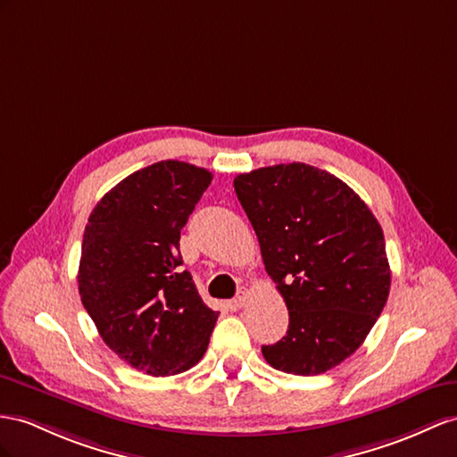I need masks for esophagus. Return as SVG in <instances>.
Returning a JSON list of instances; mask_svg holds the SVG:
<instances>
[{"mask_svg":"<svg viewBox=\"0 0 457 457\" xmlns=\"http://www.w3.org/2000/svg\"><path fill=\"white\" fill-rule=\"evenodd\" d=\"M247 299H249V295H247V291H239V294L231 299V305L236 307V309H241L245 303H247Z\"/></svg>","mask_w":457,"mask_h":457,"instance_id":"1","label":"esophagus"}]
</instances>
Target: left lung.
<instances>
[{
	"mask_svg": "<svg viewBox=\"0 0 457 457\" xmlns=\"http://www.w3.org/2000/svg\"><path fill=\"white\" fill-rule=\"evenodd\" d=\"M262 261L289 311V328L262 345L270 367L312 377L365 342L390 294L378 220L336 175L278 163L233 179Z\"/></svg>",
	"mask_w": 457,
	"mask_h": 457,
	"instance_id": "1",
	"label": "left lung"
}]
</instances>
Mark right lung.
<instances>
[{"label":"right lung","mask_w":457,"mask_h":457,"mask_svg":"<svg viewBox=\"0 0 457 457\" xmlns=\"http://www.w3.org/2000/svg\"><path fill=\"white\" fill-rule=\"evenodd\" d=\"M212 173L162 160L100 198L85 228L79 295L113 353L150 377L195 367L218 312L183 270L179 237Z\"/></svg>","instance_id":"add662e5"}]
</instances>
